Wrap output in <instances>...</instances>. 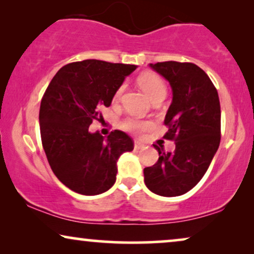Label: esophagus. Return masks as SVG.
<instances>
[{"label": "esophagus", "instance_id": "34e87169", "mask_svg": "<svg viewBox=\"0 0 254 254\" xmlns=\"http://www.w3.org/2000/svg\"><path fill=\"white\" fill-rule=\"evenodd\" d=\"M143 147H144V144L142 142H140V141H136V140L134 141V149L139 150V149H141V148H143Z\"/></svg>", "mask_w": 254, "mask_h": 254}]
</instances>
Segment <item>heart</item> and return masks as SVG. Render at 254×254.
Segmentation results:
<instances>
[{"label": "heart", "instance_id": "obj_1", "mask_svg": "<svg viewBox=\"0 0 254 254\" xmlns=\"http://www.w3.org/2000/svg\"><path fill=\"white\" fill-rule=\"evenodd\" d=\"M137 85L141 87L147 97L151 101H155L157 99H164L167 94V87L162 78L159 75L153 73V72H144L137 77ZM123 87H119L114 93L113 100L117 101L120 98ZM150 126L148 121H141L136 119H127L124 123V128L130 131H141L147 129Z\"/></svg>", "mask_w": 254, "mask_h": 254}]
</instances>
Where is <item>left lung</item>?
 I'll return each mask as SVG.
<instances>
[{"mask_svg": "<svg viewBox=\"0 0 254 254\" xmlns=\"http://www.w3.org/2000/svg\"><path fill=\"white\" fill-rule=\"evenodd\" d=\"M149 66L169 81L173 101L164 119V139L175 141V150L164 153L154 144L159 160L143 169L151 192L181 196L202 180L220 142V104L215 85L192 63L163 62Z\"/></svg>", "mask_w": 254, "mask_h": 254, "instance_id": "obj_1", "label": "left lung"}]
</instances>
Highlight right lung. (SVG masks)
Instances as JSON below:
<instances>
[{"label": "right lung", "instance_id": "obj_1", "mask_svg": "<svg viewBox=\"0 0 254 254\" xmlns=\"http://www.w3.org/2000/svg\"><path fill=\"white\" fill-rule=\"evenodd\" d=\"M135 68L86 59L63 66L49 84L39 108L42 144L52 171L68 189L93 196L113 187L118 160L133 150V140L118 129L105 139L88 127L100 120L99 108L110 106Z\"/></svg>", "mask_w": 254, "mask_h": 254}]
</instances>
